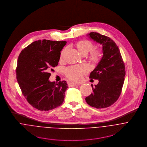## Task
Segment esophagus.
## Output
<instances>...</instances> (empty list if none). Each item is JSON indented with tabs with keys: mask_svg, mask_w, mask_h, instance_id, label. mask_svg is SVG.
<instances>
[{
	"mask_svg": "<svg viewBox=\"0 0 147 147\" xmlns=\"http://www.w3.org/2000/svg\"><path fill=\"white\" fill-rule=\"evenodd\" d=\"M78 84L74 83H69V87H75V86H78Z\"/></svg>",
	"mask_w": 147,
	"mask_h": 147,
	"instance_id": "esophagus-1",
	"label": "esophagus"
}]
</instances>
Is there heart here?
I'll return each mask as SVG.
<instances>
[{
    "mask_svg": "<svg viewBox=\"0 0 147 147\" xmlns=\"http://www.w3.org/2000/svg\"><path fill=\"white\" fill-rule=\"evenodd\" d=\"M76 47L78 52L82 55L85 56L90 52L88 57L92 63L96 64L100 61L101 56L100 50L98 49H92L94 45L91 42L88 40H81L77 42L76 44ZM66 49L62 50L60 54V59H62L65 53ZM88 71L87 67L84 65L74 66L66 69L65 74L66 77L71 81L78 82L81 81L84 74Z\"/></svg>",
    "mask_w": 147,
    "mask_h": 147,
    "instance_id": "b5f03b06",
    "label": "heart"
}]
</instances>
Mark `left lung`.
Returning a JSON list of instances; mask_svg holds the SVG:
<instances>
[{
  "label": "left lung",
  "mask_w": 147,
  "mask_h": 147,
  "mask_svg": "<svg viewBox=\"0 0 147 147\" xmlns=\"http://www.w3.org/2000/svg\"><path fill=\"white\" fill-rule=\"evenodd\" d=\"M94 41L102 45V57L90 78L98 80L97 85L93 86V92L86 97L87 103L97 109L110 107L119 97L126 74L119 48L110 38L96 32L87 35Z\"/></svg>",
  "instance_id": "8db88e82"
}]
</instances>
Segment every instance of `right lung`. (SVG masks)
I'll use <instances>...</instances> for the list:
<instances>
[{
	"label": "right lung",
	"instance_id": "obj_1",
	"mask_svg": "<svg viewBox=\"0 0 147 147\" xmlns=\"http://www.w3.org/2000/svg\"><path fill=\"white\" fill-rule=\"evenodd\" d=\"M66 44V41L39 40L25 48L18 56L17 81L28 102L38 110H52L64 101L66 82L55 83L49 78Z\"/></svg>",
	"mask_w": 147,
	"mask_h": 147
}]
</instances>
